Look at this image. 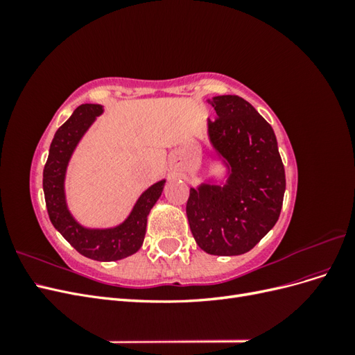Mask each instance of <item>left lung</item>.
I'll use <instances>...</instances> for the list:
<instances>
[{"label":"left lung","mask_w":355,"mask_h":355,"mask_svg":"<svg viewBox=\"0 0 355 355\" xmlns=\"http://www.w3.org/2000/svg\"><path fill=\"white\" fill-rule=\"evenodd\" d=\"M218 118L209 121L214 149L228 161L227 185L191 188L187 216L201 249L218 256L252 250L280 216L286 175L272 127L239 96L209 101Z\"/></svg>","instance_id":"obj_1"}]
</instances>
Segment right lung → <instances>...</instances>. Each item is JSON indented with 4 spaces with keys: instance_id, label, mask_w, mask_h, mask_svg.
<instances>
[{
    "instance_id": "obj_1",
    "label": "right lung",
    "mask_w": 355,
    "mask_h": 355,
    "mask_svg": "<svg viewBox=\"0 0 355 355\" xmlns=\"http://www.w3.org/2000/svg\"><path fill=\"white\" fill-rule=\"evenodd\" d=\"M102 106L94 103L80 105L69 120L62 124L53 137L47 163L42 171V189H44L49 218L75 250L94 261L110 262L136 253L144 243L148 214L159 198L166 180H159L148 188L121 225L110 230H87L75 222L65 201V173L68 161L83 135L102 114Z\"/></svg>"
}]
</instances>
